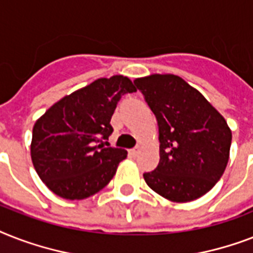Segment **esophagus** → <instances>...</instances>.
<instances>
[{"label": "esophagus", "instance_id": "34e87169", "mask_svg": "<svg viewBox=\"0 0 253 253\" xmlns=\"http://www.w3.org/2000/svg\"><path fill=\"white\" fill-rule=\"evenodd\" d=\"M128 152H130V155H131V156H132V158H135V156H136V155L139 154V147H135V148L130 150V151H128Z\"/></svg>", "mask_w": 253, "mask_h": 253}]
</instances>
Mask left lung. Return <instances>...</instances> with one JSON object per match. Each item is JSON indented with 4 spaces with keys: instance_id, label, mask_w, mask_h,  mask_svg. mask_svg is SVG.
<instances>
[{
    "instance_id": "8db88e82",
    "label": "left lung",
    "mask_w": 253,
    "mask_h": 253,
    "mask_svg": "<svg viewBox=\"0 0 253 253\" xmlns=\"http://www.w3.org/2000/svg\"><path fill=\"white\" fill-rule=\"evenodd\" d=\"M134 84L159 126L160 160L143 173L147 185L173 202L200 198L227 167L232 135L226 119L178 76L151 75Z\"/></svg>"
}]
</instances>
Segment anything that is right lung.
Listing matches in <instances>:
<instances>
[{"mask_svg":"<svg viewBox=\"0 0 253 253\" xmlns=\"http://www.w3.org/2000/svg\"><path fill=\"white\" fill-rule=\"evenodd\" d=\"M136 91L128 77L98 79L65 95L38 119L31 159L47 188L65 200H84L106 186L127 151L103 147L123 94Z\"/></svg>","mask_w":253,"mask_h":253,"instance_id":"obj_1","label":"right lung"}]
</instances>
